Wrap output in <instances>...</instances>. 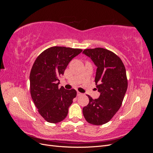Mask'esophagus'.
<instances>
[{
	"instance_id": "1",
	"label": "esophagus",
	"mask_w": 153,
	"mask_h": 153,
	"mask_svg": "<svg viewBox=\"0 0 153 153\" xmlns=\"http://www.w3.org/2000/svg\"><path fill=\"white\" fill-rule=\"evenodd\" d=\"M81 95H82V93H81V92L78 91V92H77V96H81Z\"/></svg>"
}]
</instances>
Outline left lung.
<instances>
[{
  "label": "left lung",
  "instance_id": "1",
  "mask_svg": "<svg viewBox=\"0 0 153 153\" xmlns=\"http://www.w3.org/2000/svg\"><path fill=\"white\" fill-rule=\"evenodd\" d=\"M97 66L95 82L100 96L83 108L86 121L94 125L108 123L122 105L128 88L126 69L116 54L103 48L85 49L83 51Z\"/></svg>",
  "mask_w": 153,
  "mask_h": 153
}]
</instances>
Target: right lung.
<instances>
[{
  "label": "right lung",
  "mask_w": 153,
  "mask_h": 153,
  "mask_svg": "<svg viewBox=\"0 0 153 153\" xmlns=\"http://www.w3.org/2000/svg\"><path fill=\"white\" fill-rule=\"evenodd\" d=\"M82 50L65 47H50L36 58L30 73L32 99L45 121L57 123L66 118L76 96L75 89L59 88V77L71 60Z\"/></svg>",
  "instance_id": "obj_1"
}]
</instances>
